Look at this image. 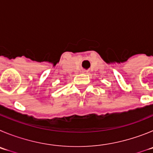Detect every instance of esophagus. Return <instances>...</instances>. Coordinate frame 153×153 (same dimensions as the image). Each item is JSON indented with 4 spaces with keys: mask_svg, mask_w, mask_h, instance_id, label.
<instances>
[{
    "mask_svg": "<svg viewBox=\"0 0 153 153\" xmlns=\"http://www.w3.org/2000/svg\"><path fill=\"white\" fill-rule=\"evenodd\" d=\"M87 71H83V73H86Z\"/></svg>",
    "mask_w": 153,
    "mask_h": 153,
    "instance_id": "34e87169",
    "label": "esophagus"
}]
</instances>
